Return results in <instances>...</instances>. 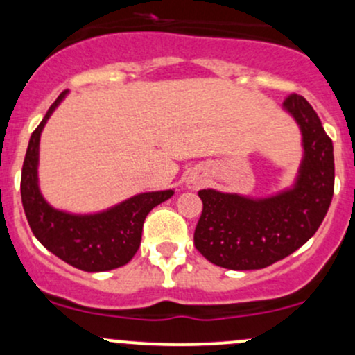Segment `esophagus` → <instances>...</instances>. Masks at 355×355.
Wrapping results in <instances>:
<instances>
[{
	"instance_id": "1",
	"label": "esophagus",
	"mask_w": 355,
	"mask_h": 355,
	"mask_svg": "<svg viewBox=\"0 0 355 355\" xmlns=\"http://www.w3.org/2000/svg\"><path fill=\"white\" fill-rule=\"evenodd\" d=\"M201 184H203V179H200L198 176H189L188 181H186V188L188 189H198Z\"/></svg>"
}]
</instances>
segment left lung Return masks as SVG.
<instances>
[{"label": "left lung", "mask_w": 355, "mask_h": 355, "mask_svg": "<svg viewBox=\"0 0 355 355\" xmlns=\"http://www.w3.org/2000/svg\"><path fill=\"white\" fill-rule=\"evenodd\" d=\"M301 132L298 173L289 188L264 198L201 189L194 245L211 264L262 269L298 250L315 235L334 196V144L311 105L289 94L283 105Z\"/></svg>", "instance_id": "8db88e82"}]
</instances>
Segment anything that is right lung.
I'll return each mask as SVG.
<instances>
[{"label": "right lung", "mask_w": 355, "mask_h": 355, "mask_svg": "<svg viewBox=\"0 0 355 355\" xmlns=\"http://www.w3.org/2000/svg\"><path fill=\"white\" fill-rule=\"evenodd\" d=\"M67 93L69 91L59 94L30 137L21 169V203L33 235L45 249L72 268L86 272H103L132 261L140 247L148 211L169 200L174 189L135 194L96 213H71L52 207L39 186L40 135Z\"/></svg>", "instance_id": "add662e5"}]
</instances>
